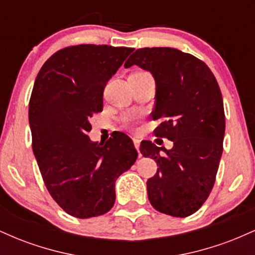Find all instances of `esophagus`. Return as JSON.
Wrapping results in <instances>:
<instances>
[{
    "mask_svg": "<svg viewBox=\"0 0 255 255\" xmlns=\"http://www.w3.org/2000/svg\"><path fill=\"white\" fill-rule=\"evenodd\" d=\"M133 141H134V146H135V148L137 150V152H139V148H140V140L137 139V137H134ZM139 156H140V154H139Z\"/></svg>",
    "mask_w": 255,
    "mask_h": 255,
    "instance_id": "obj_1",
    "label": "esophagus"
}]
</instances>
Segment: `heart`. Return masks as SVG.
I'll return each mask as SVG.
<instances>
[{
  "label": "heart",
  "instance_id": "heart-1",
  "mask_svg": "<svg viewBox=\"0 0 255 255\" xmlns=\"http://www.w3.org/2000/svg\"><path fill=\"white\" fill-rule=\"evenodd\" d=\"M126 122H127V124H128V125H130V124H131V120H130V119H128V120H127V121H126Z\"/></svg>",
  "mask_w": 255,
  "mask_h": 255
}]
</instances>
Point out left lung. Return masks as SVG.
Instances as JSON below:
<instances>
[{"label":"left lung","instance_id":"1","mask_svg":"<svg viewBox=\"0 0 255 255\" xmlns=\"http://www.w3.org/2000/svg\"><path fill=\"white\" fill-rule=\"evenodd\" d=\"M134 64L150 72L156 81L152 119L162 120V124L154 135L174 142L166 150L141 141V154L153 158L158 166L146 183L148 200L157 211L188 217L209 198L223 152L221 90L206 63L177 49H137L125 67Z\"/></svg>","mask_w":255,"mask_h":255}]
</instances>
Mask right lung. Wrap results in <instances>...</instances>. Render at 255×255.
Listing matches in <instances>:
<instances>
[{"instance_id": "right-lung-1", "label": "right lung", "mask_w": 255, "mask_h": 255, "mask_svg": "<svg viewBox=\"0 0 255 255\" xmlns=\"http://www.w3.org/2000/svg\"><path fill=\"white\" fill-rule=\"evenodd\" d=\"M133 51L125 46L80 44L46 60L28 105L32 148L43 181L58 206L77 218L107 213L115 182L135 163L137 152L125 133L91 141L90 119L103 110V91Z\"/></svg>"}]
</instances>
